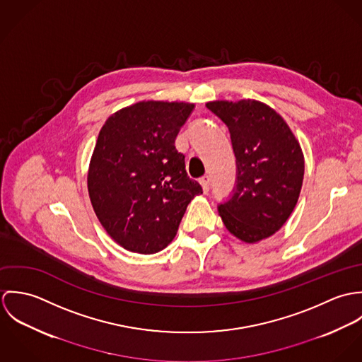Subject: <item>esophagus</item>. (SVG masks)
I'll return each instance as SVG.
<instances>
[{"label":"esophagus","mask_w":362,"mask_h":362,"mask_svg":"<svg viewBox=\"0 0 362 362\" xmlns=\"http://www.w3.org/2000/svg\"><path fill=\"white\" fill-rule=\"evenodd\" d=\"M199 182H201V185H202V189H204V192L207 194V192H209V188H210V177H209V175L202 177V178L199 180Z\"/></svg>","instance_id":"esophagus-1"}]
</instances>
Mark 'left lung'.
Instances as JSON below:
<instances>
[{
  "instance_id": "obj_1",
  "label": "left lung",
  "mask_w": 362,
  "mask_h": 362,
  "mask_svg": "<svg viewBox=\"0 0 362 362\" xmlns=\"http://www.w3.org/2000/svg\"><path fill=\"white\" fill-rule=\"evenodd\" d=\"M206 107L227 127L237 163L230 201L218 205L226 228L255 244L279 231L297 205L304 153L293 131L267 104L214 100Z\"/></svg>"
}]
</instances>
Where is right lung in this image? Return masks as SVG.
Instances as JSON below:
<instances>
[{"label":"right lung","mask_w":362,"mask_h":362,"mask_svg":"<svg viewBox=\"0 0 362 362\" xmlns=\"http://www.w3.org/2000/svg\"><path fill=\"white\" fill-rule=\"evenodd\" d=\"M195 104L139 102L111 114L90 158L88 191L107 234L124 250L151 255L175 237L202 194L185 171L175 138Z\"/></svg>","instance_id":"1"}]
</instances>
